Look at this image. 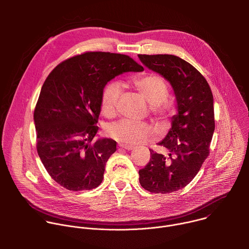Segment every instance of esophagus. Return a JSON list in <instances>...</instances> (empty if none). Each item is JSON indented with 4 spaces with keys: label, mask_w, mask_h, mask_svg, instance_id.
Returning a JSON list of instances; mask_svg holds the SVG:
<instances>
[{
    "label": "esophagus",
    "mask_w": 249,
    "mask_h": 249,
    "mask_svg": "<svg viewBox=\"0 0 249 249\" xmlns=\"http://www.w3.org/2000/svg\"><path fill=\"white\" fill-rule=\"evenodd\" d=\"M119 147L121 148V149H124V150H127V151H131V150H133L134 149V147L133 146H128V145H123V144H120L119 145Z\"/></svg>",
    "instance_id": "1"
}]
</instances>
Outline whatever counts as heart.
Returning <instances> with one entry per match:
<instances>
[{
    "label": "heart",
    "instance_id": "1",
    "mask_svg": "<svg viewBox=\"0 0 249 249\" xmlns=\"http://www.w3.org/2000/svg\"><path fill=\"white\" fill-rule=\"evenodd\" d=\"M133 87L143 96L150 106L151 113L159 121L167 119L171 106L165 99L168 89L165 82L158 75L147 74L132 80ZM121 96V86L118 82L106 84L100 98V107L104 116L114 117ZM107 135L123 145H138L153 137L152 127L145 122L121 120L107 128Z\"/></svg>",
    "mask_w": 249,
    "mask_h": 249
}]
</instances>
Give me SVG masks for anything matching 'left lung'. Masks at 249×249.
<instances>
[{"label": "left lung", "instance_id": "left-lung-1", "mask_svg": "<svg viewBox=\"0 0 249 249\" xmlns=\"http://www.w3.org/2000/svg\"><path fill=\"white\" fill-rule=\"evenodd\" d=\"M138 56L170 83L178 109L169 132L159 143L169 151L168 158L150 150V161L139 170V181L152 193H171L192 181L210 154L214 99L206 79L185 60L168 54Z\"/></svg>", "mask_w": 249, "mask_h": 249}]
</instances>
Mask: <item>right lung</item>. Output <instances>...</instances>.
Listing matches in <instances>:
<instances>
[{"label": "right lung", "mask_w": 249, "mask_h": 249, "mask_svg": "<svg viewBox=\"0 0 249 249\" xmlns=\"http://www.w3.org/2000/svg\"><path fill=\"white\" fill-rule=\"evenodd\" d=\"M144 68L131 57L85 52L56 66L46 78L34 109L38 156L52 178L70 191L96 188L116 151L112 139H99L95 126L102 90L110 80Z\"/></svg>", "instance_id": "add662e5"}]
</instances>
